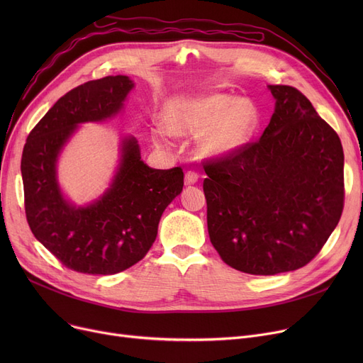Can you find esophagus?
Returning <instances> with one entry per match:
<instances>
[{
  "label": "esophagus",
  "instance_id": "obj_1",
  "mask_svg": "<svg viewBox=\"0 0 363 363\" xmlns=\"http://www.w3.org/2000/svg\"><path fill=\"white\" fill-rule=\"evenodd\" d=\"M199 174L194 170H188L185 174V185H194L199 181Z\"/></svg>",
  "mask_w": 363,
  "mask_h": 363
}]
</instances>
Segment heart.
Wrapping results in <instances>:
<instances>
[{"label":"heart","mask_w":363,"mask_h":363,"mask_svg":"<svg viewBox=\"0 0 363 363\" xmlns=\"http://www.w3.org/2000/svg\"><path fill=\"white\" fill-rule=\"evenodd\" d=\"M162 125L174 137L197 135L203 156L225 157L250 143L259 111L250 99L231 94L186 95L166 104Z\"/></svg>","instance_id":"1"}]
</instances>
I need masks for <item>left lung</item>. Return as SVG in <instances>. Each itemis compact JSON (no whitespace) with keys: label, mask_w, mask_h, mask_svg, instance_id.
I'll return each mask as SVG.
<instances>
[{"label":"left lung","mask_w":363,"mask_h":363,"mask_svg":"<svg viewBox=\"0 0 363 363\" xmlns=\"http://www.w3.org/2000/svg\"><path fill=\"white\" fill-rule=\"evenodd\" d=\"M268 88L275 110L260 140L204 164L208 237L226 264L252 275L308 264L345 203L337 132L298 89Z\"/></svg>","instance_id":"1"}]
</instances>
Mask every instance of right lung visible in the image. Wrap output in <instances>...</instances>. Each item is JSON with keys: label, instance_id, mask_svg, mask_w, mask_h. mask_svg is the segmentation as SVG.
<instances>
[{"label": "right lung", "instance_id": "obj_1", "mask_svg": "<svg viewBox=\"0 0 363 363\" xmlns=\"http://www.w3.org/2000/svg\"><path fill=\"white\" fill-rule=\"evenodd\" d=\"M133 81L106 76L69 91L30 130L22 155L25 212L35 238L66 268L113 275L140 262L157 237L164 208L184 186L181 167L152 169L135 137L121 141V159L108 188L86 206L69 201L57 178V160L81 123L111 119L123 108Z\"/></svg>", "mask_w": 363, "mask_h": 363}]
</instances>
